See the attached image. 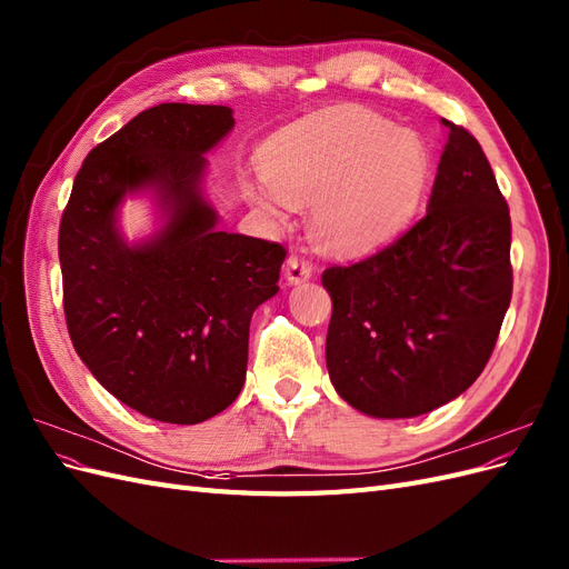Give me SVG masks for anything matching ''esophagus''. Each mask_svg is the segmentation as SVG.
<instances>
[{"label":"esophagus","instance_id":"obj_1","mask_svg":"<svg viewBox=\"0 0 569 569\" xmlns=\"http://www.w3.org/2000/svg\"><path fill=\"white\" fill-rule=\"evenodd\" d=\"M313 274V266L303 261L299 256H289L287 263H284V280L287 284H301L306 280H311Z\"/></svg>","mask_w":569,"mask_h":569}]
</instances>
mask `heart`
<instances>
[{
	"label": "heart",
	"instance_id": "b5f03b06",
	"mask_svg": "<svg viewBox=\"0 0 569 569\" xmlns=\"http://www.w3.org/2000/svg\"><path fill=\"white\" fill-rule=\"evenodd\" d=\"M266 173L249 199L284 220L313 203V230L343 256L385 247L418 213L429 184V153L416 134L368 111L339 107L280 130L263 151Z\"/></svg>",
	"mask_w": 569,
	"mask_h": 569
}]
</instances>
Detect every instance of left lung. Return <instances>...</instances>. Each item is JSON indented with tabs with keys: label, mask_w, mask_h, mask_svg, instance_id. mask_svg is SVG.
<instances>
[{
	"label": "left lung",
	"mask_w": 569,
	"mask_h": 569,
	"mask_svg": "<svg viewBox=\"0 0 569 569\" xmlns=\"http://www.w3.org/2000/svg\"><path fill=\"white\" fill-rule=\"evenodd\" d=\"M427 213L366 261L327 268L325 360L370 418H418L485 370L510 306V211L475 137L449 120Z\"/></svg>",
	"instance_id": "1"
}]
</instances>
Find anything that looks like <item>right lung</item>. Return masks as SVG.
Instances as JSON below:
<instances>
[{"label": "right lung", "instance_id": "add662e5", "mask_svg": "<svg viewBox=\"0 0 569 569\" xmlns=\"http://www.w3.org/2000/svg\"><path fill=\"white\" fill-rule=\"evenodd\" d=\"M230 107L159 104L94 147L61 218L63 311L94 380L142 416L197 425L244 387L249 322L278 295L284 249L218 228L206 197ZM149 198L152 232L128 240L119 213Z\"/></svg>", "mask_w": 569, "mask_h": 569}]
</instances>
